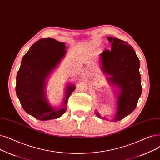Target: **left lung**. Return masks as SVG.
Listing matches in <instances>:
<instances>
[{"label": "left lung", "instance_id": "obj_1", "mask_svg": "<svg viewBox=\"0 0 160 160\" xmlns=\"http://www.w3.org/2000/svg\"><path fill=\"white\" fill-rule=\"evenodd\" d=\"M111 50H105L99 55L102 72L108 75L110 86L116 88V112L113 122L122 120L135 109L142 93L141 78L139 72L140 61L133 48L127 42L108 37ZM99 118L101 117L95 111Z\"/></svg>", "mask_w": 160, "mask_h": 160}]
</instances>
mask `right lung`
Instances as JSON below:
<instances>
[{"instance_id": "obj_1", "label": "right lung", "mask_w": 160, "mask_h": 160, "mask_svg": "<svg viewBox=\"0 0 160 160\" xmlns=\"http://www.w3.org/2000/svg\"><path fill=\"white\" fill-rule=\"evenodd\" d=\"M65 43L53 38L36 42L23 57L16 77V91L27 113L42 120L57 119L66 112L67 102L76 86H67L62 106L52 107L46 97L48 78L67 53Z\"/></svg>"}]
</instances>
